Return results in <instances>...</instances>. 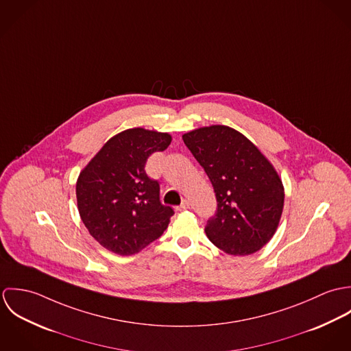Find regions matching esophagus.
<instances>
[{
  "instance_id": "34e87169",
  "label": "esophagus",
  "mask_w": 351,
  "mask_h": 351,
  "mask_svg": "<svg viewBox=\"0 0 351 351\" xmlns=\"http://www.w3.org/2000/svg\"><path fill=\"white\" fill-rule=\"evenodd\" d=\"M189 206H191V202H189V200L184 199L182 202H181V205L177 208V210H178V212H181V210H185V209H188Z\"/></svg>"
}]
</instances>
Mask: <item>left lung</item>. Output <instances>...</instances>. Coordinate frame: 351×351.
I'll return each instance as SVG.
<instances>
[{"label":"left lung","mask_w":351,"mask_h":351,"mask_svg":"<svg viewBox=\"0 0 351 351\" xmlns=\"http://www.w3.org/2000/svg\"><path fill=\"white\" fill-rule=\"evenodd\" d=\"M215 189L217 210L205 227L220 250L245 256L276 234L284 209V185L271 162L239 131L201 127L182 135Z\"/></svg>","instance_id":"8db88e82"}]
</instances>
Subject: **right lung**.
<instances>
[{
	"instance_id": "obj_1",
	"label": "right lung",
	"mask_w": 351,
	"mask_h": 351,
	"mask_svg": "<svg viewBox=\"0 0 351 351\" xmlns=\"http://www.w3.org/2000/svg\"><path fill=\"white\" fill-rule=\"evenodd\" d=\"M171 135L130 128L112 136L82 169L75 185L81 220L106 250L132 255L158 239L174 215L159 201V185L145 166Z\"/></svg>"
}]
</instances>
